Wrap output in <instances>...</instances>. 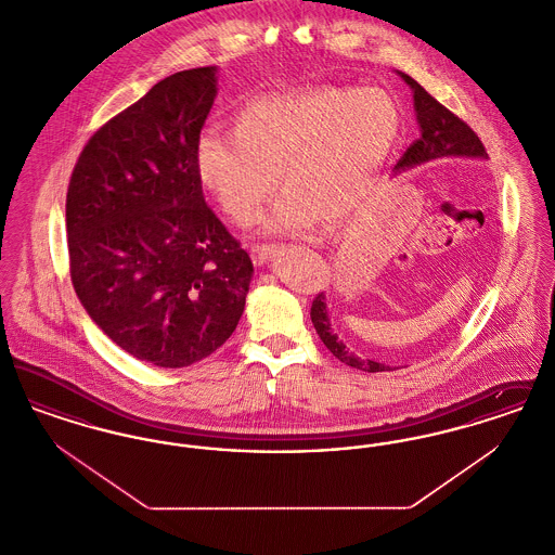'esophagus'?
<instances>
[{
    "label": "esophagus",
    "mask_w": 555,
    "mask_h": 555,
    "mask_svg": "<svg viewBox=\"0 0 555 555\" xmlns=\"http://www.w3.org/2000/svg\"><path fill=\"white\" fill-rule=\"evenodd\" d=\"M276 251V245H256L251 247V260L256 266H264Z\"/></svg>",
    "instance_id": "esophagus-1"
}]
</instances>
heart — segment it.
Here are the masks:
<instances>
[{
    "instance_id": "obj_1",
    "label": "heart",
    "mask_w": 555,
    "mask_h": 555,
    "mask_svg": "<svg viewBox=\"0 0 555 555\" xmlns=\"http://www.w3.org/2000/svg\"><path fill=\"white\" fill-rule=\"evenodd\" d=\"M401 118L380 89L314 87L258 98L233 120V137L204 132L195 175L220 211L249 227L274 193L268 235H310L341 224L364 202L391 156Z\"/></svg>"
}]
</instances>
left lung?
Masks as SVG:
<instances>
[{
  "mask_svg": "<svg viewBox=\"0 0 555 555\" xmlns=\"http://www.w3.org/2000/svg\"><path fill=\"white\" fill-rule=\"evenodd\" d=\"M399 77L405 80V85L412 89L414 112H416V120L421 127V139H416L405 150V154L397 162L396 170H408V168L421 166L426 162H435V159H489L485 152V145L480 143L476 132L464 120H460L455 114H451L448 107L441 106L424 87H421L412 77H408L405 73H399ZM310 317H312V324L317 328L318 337L337 360H341L351 369L364 370V372L389 370V366H385L380 362L360 358L347 349L344 339L335 333V328L331 324L326 297L322 293L312 301Z\"/></svg>",
  "mask_w": 555,
  "mask_h": 555,
  "instance_id": "1",
  "label": "left lung"
}]
</instances>
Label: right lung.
<instances>
[{"label":"right lung","instance_id":"1","mask_svg":"<svg viewBox=\"0 0 555 555\" xmlns=\"http://www.w3.org/2000/svg\"><path fill=\"white\" fill-rule=\"evenodd\" d=\"M216 93V66L156 82L89 139L66 195L70 276L85 312L159 369H185L224 344L254 276L195 175Z\"/></svg>","mask_w":555,"mask_h":555}]
</instances>
